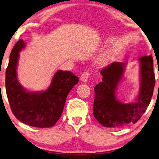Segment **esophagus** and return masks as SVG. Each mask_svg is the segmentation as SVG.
Here are the masks:
<instances>
[{"label":"esophagus","instance_id":"34e87169","mask_svg":"<svg viewBox=\"0 0 159 159\" xmlns=\"http://www.w3.org/2000/svg\"><path fill=\"white\" fill-rule=\"evenodd\" d=\"M89 77V74L88 72H83V73L81 74V76H80V81L83 82V83H85V82H87L88 80Z\"/></svg>","mask_w":159,"mask_h":159}]
</instances>
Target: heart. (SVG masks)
<instances>
[{
	"instance_id": "1",
	"label": "heart",
	"mask_w": 159,
	"mask_h": 159,
	"mask_svg": "<svg viewBox=\"0 0 159 159\" xmlns=\"http://www.w3.org/2000/svg\"><path fill=\"white\" fill-rule=\"evenodd\" d=\"M111 60V55L108 53H106L99 57L98 60V63L99 65L104 66L109 64L110 61Z\"/></svg>"
}]
</instances>
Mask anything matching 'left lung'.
<instances>
[{
    "label": "left lung",
    "mask_w": 159,
    "mask_h": 159,
    "mask_svg": "<svg viewBox=\"0 0 159 159\" xmlns=\"http://www.w3.org/2000/svg\"><path fill=\"white\" fill-rule=\"evenodd\" d=\"M140 92L135 102L124 103L117 99L116 92L126 63L115 62L100 71L102 82L95 86L93 115L105 127H122L136 123L148 108L155 85L152 56L140 57Z\"/></svg>",
    "instance_id": "left-lung-1"
}]
</instances>
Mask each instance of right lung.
I'll return each instance as SVG.
<instances>
[{"label": "right lung", "instance_id": "add662e5", "mask_svg": "<svg viewBox=\"0 0 159 159\" xmlns=\"http://www.w3.org/2000/svg\"><path fill=\"white\" fill-rule=\"evenodd\" d=\"M25 47L19 40L11 50L5 74V88L13 114L21 122L34 127H51L60 119L66 99L79 78L70 71H57L45 91H27L17 79L19 52Z\"/></svg>", "mask_w": 159, "mask_h": 159}]
</instances>
